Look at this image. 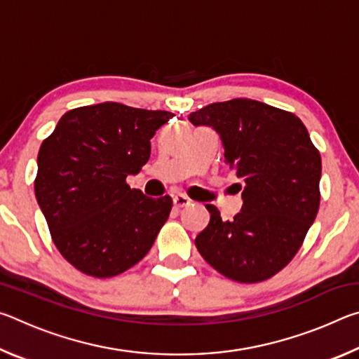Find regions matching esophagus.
<instances>
[{"label":"esophagus","mask_w":359,"mask_h":359,"mask_svg":"<svg viewBox=\"0 0 359 359\" xmlns=\"http://www.w3.org/2000/svg\"><path fill=\"white\" fill-rule=\"evenodd\" d=\"M172 203H174L175 209H184V208H188V205H191L190 199L184 196V194H175V196L172 198Z\"/></svg>","instance_id":"obj_1"}]
</instances>
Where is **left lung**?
<instances>
[{"instance_id": "1", "label": "left lung", "mask_w": 359, "mask_h": 359, "mask_svg": "<svg viewBox=\"0 0 359 359\" xmlns=\"http://www.w3.org/2000/svg\"><path fill=\"white\" fill-rule=\"evenodd\" d=\"M190 121L220 135L244 199L233 222L205 205L210 222L194 239L198 252L231 280H267L294 258L318 214L320 151L299 117L259 101L212 102Z\"/></svg>"}]
</instances>
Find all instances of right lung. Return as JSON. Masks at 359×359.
Segmentation results:
<instances>
[{
  "label": "right lung",
  "mask_w": 359,
  "mask_h": 359,
  "mask_svg": "<svg viewBox=\"0 0 359 359\" xmlns=\"http://www.w3.org/2000/svg\"><path fill=\"white\" fill-rule=\"evenodd\" d=\"M174 114L120 102L71 109L41 144L34 194L53 244L83 274L107 278L137 264L172 209L126 177L150 158V139Z\"/></svg>",
  "instance_id": "add662e5"
}]
</instances>
